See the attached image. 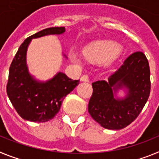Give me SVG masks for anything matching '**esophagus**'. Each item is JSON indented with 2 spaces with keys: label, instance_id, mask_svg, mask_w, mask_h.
<instances>
[{
  "label": "esophagus",
  "instance_id": "obj_1",
  "mask_svg": "<svg viewBox=\"0 0 159 159\" xmlns=\"http://www.w3.org/2000/svg\"><path fill=\"white\" fill-rule=\"evenodd\" d=\"M81 81H84V82H88L89 81V78H88V75H84L81 77Z\"/></svg>",
  "mask_w": 159,
  "mask_h": 159
}]
</instances>
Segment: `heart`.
Returning a JSON list of instances; mask_svg holds the SVG:
<instances>
[{
  "label": "heart",
  "instance_id": "1",
  "mask_svg": "<svg viewBox=\"0 0 159 159\" xmlns=\"http://www.w3.org/2000/svg\"><path fill=\"white\" fill-rule=\"evenodd\" d=\"M121 46L113 41H96L87 46L83 51V56L71 52V60L82 65L84 59L92 63H105L116 58L121 52Z\"/></svg>",
  "mask_w": 159,
  "mask_h": 159
}]
</instances>
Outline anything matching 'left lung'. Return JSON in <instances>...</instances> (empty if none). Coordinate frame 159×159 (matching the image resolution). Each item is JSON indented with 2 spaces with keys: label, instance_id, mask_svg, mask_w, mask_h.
Masks as SVG:
<instances>
[{
  "label": "left lung",
  "instance_id": "left-lung-1",
  "mask_svg": "<svg viewBox=\"0 0 159 159\" xmlns=\"http://www.w3.org/2000/svg\"><path fill=\"white\" fill-rule=\"evenodd\" d=\"M150 67L142 52L132 53L107 81L92 83L93 92L88 103V112L106 129L120 130L139 116L151 92ZM125 86L129 95L124 100H116L113 91Z\"/></svg>",
  "mask_w": 159,
  "mask_h": 159
}]
</instances>
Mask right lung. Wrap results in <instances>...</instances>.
Here are the masks:
<instances>
[{"label": "right lung", "instance_id": "add662e5", "mask_svg": "<svg viewBox=\"0 0 159 159\" xmlns=\"http://www.w3.org/2000/svg\"><path fill=\"white\" fill-rule=\"evenodd\" d=\"M64 27L48 28L28 37L16 53L8 72L7 95L12 106L22 119L31 122L44 123L55 117L67 94L80 84L65 74L59 72L46 83L36 82L30 76L26 67V52L33 38L50 34H61Z\"/></svg>", "mask_w": 159, "mask_h": 159}]
</instances>
